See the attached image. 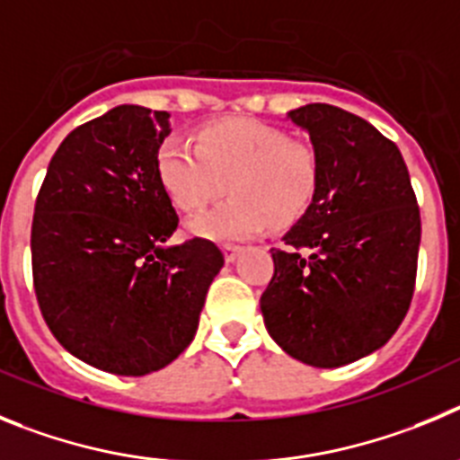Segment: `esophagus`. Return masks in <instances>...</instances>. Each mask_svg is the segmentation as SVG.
<instances>
[{
	"mask_svg": "<svg viewBox=\"0 0 460 460\" xmlns=\"http://www.w3.org/2000/svg\"><path fill=\"white\" fill-rule=\"evenodd\" d=\"M222 252H225V261H226V263H234V261L240 256V252H243V247L225 245V247H222Z\"/></svg>",
	"mask_w": 460,
	"mask_h": 460,
	"instance_id": "esophagus-1",
	"label": "esophagus"
}]
</instances>
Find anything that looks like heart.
Instances as JSON below:
<instances>
[{
	"label": "heart",
	"instance_id": "b5f03b06",
	"mask_svg": "<svg viewBox=\"0 0 460 460\" xmlns=\"http://www.w3.org/2000/svg\"><path fill=\"white\" fill-rule=\"evenodd\" d=\"M163 190L181 210H201L229 190L234 197L190 220L206 240H247L268 226L296 225L316 197L321 160L305 139L254 119H222L197 132V144L167 137L155 155Z\"/></svg>",
	"mask_w": 460,
	"mask_h": 460
}]
</instances>
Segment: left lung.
Instances as JSON below:
<instances>
[{
    "mask_svg": "<svg viewBox=\"0 0 460 460\" xmlns=\"http://www.w3.org/2000/svg\"><path fill=\"white\" fill-rule=\"evenodd\" d=\"M287 119L309 135L321 181L287 247L270 250L261 314L284 353L334 369L385 346L411 307L420 208L401 151L369 121L325 102Z\"/></svg>",
    "mask_w": 460,
    "mask_h": 460,
    "instance_id": "left-lung-1",
    "label": "left lung"
}]
</instances>
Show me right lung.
<instances>
[{
  "label": "right lung",
  "mask_w": 460,
  "mask_h": 460,
  "mask_svg": "<svg viewBox=\"0 0 460 460\" xmlns=\"http://www.w3.org/2000/svg\"><path fill=\"white\" fill-rule=\"evenodd\" d=\"M167 111L119 105L75 128L49 160L31 225L39 307L57 341L117 376L179 358L225 266L204 238L167 245L179 215L155 172Z\"/></svg>",
  "instance_id": "1"
}]
</instances>
